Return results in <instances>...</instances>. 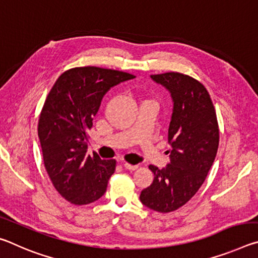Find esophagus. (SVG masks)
Listing matches in <instances>:
<instances>
[{"label":"esophagus","instance_id":"1","mask_svg":"<svg viewBox=\"0 0 258 258\" xmlns=\"http://www.w3.org/2000/svg\"><path fill=\"white\" fill-rule=\"evenodd\" d=\"M124 167L126 168V169H128V171H135V169H137L139 166L138 165H131V164H128V163H124Z\"/></svg>","mask_w":258,"mask_h":258}]
</instances>
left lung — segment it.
<instances>
[{
    "instance_id": "1",
    "label": "left lung",
    "mask_w": 258,
    "mask_h": 258,
    "mask_svg": "<svg viewBox=\"0 0 258 258\" xmlns=\"http://www.w3.org/2000/svg\"><path fill=\"white\" fill-rule=\"evenodd\" d=\"M166 87L173 99L168 128L172 146L169 164L149 169L155 178L142 190L140 200L156 212H174L194 197L215 160L220 132L216 111L208 91L202 83L181 73L151 75Z\"/></svg>"
}]
</instances>
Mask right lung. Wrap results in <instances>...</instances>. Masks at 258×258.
<instances>
[{
    "mask_svg": "<svg viewBox=\"0 0 258 258\" xmlns=\"http://www.w3.org/2000/svg\"><path fill=\"white\" fill-rule=\"evenodd\" d=\"M132 74L100 67H76L61 74L45 99L38 119L43 161L55 190L74 205L101 198L116 160L86 155L89 132L103 95L132 80Z\"/></svg>",
    "mask_w": 258,
    "mask_h": 258,
    "instance_id": "obj_1",
    "label": "right lung"
}]
</instances>
